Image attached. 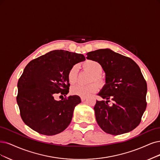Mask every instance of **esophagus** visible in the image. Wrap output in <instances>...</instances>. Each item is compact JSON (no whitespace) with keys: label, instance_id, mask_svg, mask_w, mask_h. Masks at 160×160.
Here are the masks:
<instances>
[{"label":"esophagus","instance_id":"esophagus-1","mask_svg":"<svg viewBox=\"0 0 160 160\" xmlns=\"http://www.w3.org/2000/svg\"><path fill=\"white\" fill-rule=\"evenodd\" d=\"M80 98H81L82 102H84V101H85V99H86V98H85V97H81Z\"/></svg>","mask_w":160,"mask_h":160}]
</instances>
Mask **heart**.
I'll list each match as a JSON object with an SVG mask.
<instances>
[{
  "label": "heart",
  "instance_id": "heart-1",
  "mask_svg": "<svg viewBox=\"0 0 160 160\" xmlns=\"http://www.w3.org/2000/svg\"><path fill=\"white\" fill-rule=\"evenodd\" d=\"M83 67L85 70L89 71L92 75L90 77V82L95 81L99 86L105 84V80L102 75L103 67L98 61L95 60H86L83 63ZM78 65H74L71 67L67 74L68 81L70 84H74L78 80ZM98 90V86L95 83L88 85L78 84L71 88V93L73 95L80 97H87L90 94L95 93Z\"/></svg>",
  "mask_w": 160,
  "mask_h": 160
}]
</instances>
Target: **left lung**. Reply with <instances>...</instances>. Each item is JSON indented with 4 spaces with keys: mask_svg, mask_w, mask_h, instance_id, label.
Instances as JSON below:
<instances>
[{
    "mask_svg": "<svg viewBox=\"0 0 160 160\" xmlns=\"http://www.w3.org/2000/svg\"><path fill=\"white\" fill-rule=\"evenodd\" d=\"M86 55L102 65L106 76V84L98 96L107 101H96L93 108L99 126L112 135L132 131L141 122L147 105V84L138 65L109 49L91 51ZM110 99L114 102L109 106Z\"/></svg>",
    "mask_w": 160,
    "mask_h": 160,
    "instance_id": "1",
    "label": "left lung"
}]
</instances>
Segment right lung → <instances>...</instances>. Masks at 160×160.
I'll return each mask as SVG.
<instances>
[{
    "label": "right lung",
    "mask_w": 160,
    "mask_h": 160,
    "mask_svg": "<svg viewBox=\"0 0 160 160\" xmlns=\"http://www.w3.org/2000/svg\"><path fill=\"white\" fill-rule=\"evenodd\" d=\"M85 59L82 54L55 50L27 64L18 82L16 97L21 118L26 125L47 136L67 128L80 98L74 95L57 101L54 97L58 93L66 96L70 87L69 69Z\"/></svg>",
    "instance_id": "1"
}]
</instances>
